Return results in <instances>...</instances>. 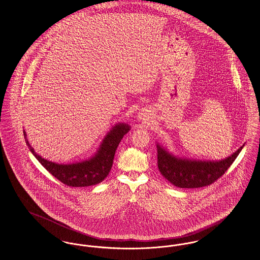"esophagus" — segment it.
Instances as JSON below:
<instances>
[{
    "label": "esophagus",
    "mask_w": 260,
    "mask_h": 260,
    "mask_svg": "<svg viewBox=\"0 0 260 260\" xmlns=\"http://www.w3.org/2000/svg\"><path fill=\"white\" fill-rule=\"evenodd\" d=\"M152 118V113L148 109H142L137 114V120L138 121H144L147 122Z\"/></svg>",
    "instance_id": "esophagus-1"
}]
</instances>
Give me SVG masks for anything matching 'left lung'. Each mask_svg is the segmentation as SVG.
<instances>
[{
    "label": "left lung",
    "instance_id": "obj_1",
    "mask_svg": "<svg viewBox=\"0 0 260 260\" xmlns=\"http://www.w3.org/2000/svg\"><path fill=\"white\" fill-rule=\"evenodd\" d=\"M244 148L218 160H202L174 156L167 148L156 142L157 167L161 175L175 187L185 188L205 187L224 174Z\"/></svg>",
    "mask_w": 260,
    "mask_h": 260
}]
</instances>
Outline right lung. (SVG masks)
Segmentation results:
<instances>
[{"label":"right lung","instance_id":"right-lung-1","mask_svg":"<svg viewBox=\"0 0 260 260\" xmlns=\"http://www.w3.org/2000/svg\"><path fill=\"white\" fill-rule=\"evenodd\" d=\"M129 129L131 125L126 123L116 124L104 136L93 156L73 164H57L40 156L29 143L26 132L23 133L31 154L53 176L70 187H89L103 182L109 174L117 147Z\"/></svg>","mask_w":260,"mask_h":260}]
</instances>
